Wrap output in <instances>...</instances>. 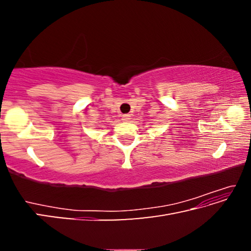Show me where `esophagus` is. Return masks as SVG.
<instances>
[{
    "label": "esophagus",
    "mask_w": 251,
    "mask_h": 251,
    "mask_svg": "<svg viewBox=\"0 0 251 251\" xmlns=\"http://www.w3.org/2000/svg\"><path fill=\"white\" fill-rule=\"evenodd\" d=\"M131 120V116L129 114H125V115H123V121L124 122H129Z\"/></svg>",
    "instance_id": "obj_1"
}]
</instances>
